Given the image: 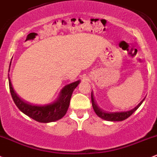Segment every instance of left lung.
<instances>
[{
    "instance_id": "left-lung-1",
    "label": "left lung",
    "mask_w": 157,
    "mask_h": 157,
    "mask_svg": "<svg viewBox=\"0 0 157 157\" xmlns=\"http://www.w3.org/2000/svg\"><path fill=\"white\" fill-rule=\"evenodd\" d=\"M91 98H92V104L93 109H94V112H95V113L97 114L98 116L101 118L102 119L109 121H121L127 119L128 117H130V115H131L132 113L140 106V105L142 104L143 101H144V100H143L142 101H141L138 106H136L134 109L130 110V111L121 112V113H118V112H117V113H107V112H105L104 110L101 109V108L98 107L97 104H96L95 102V100H94V95H93L92 92Z\"/></svg>"
}]
</instances>
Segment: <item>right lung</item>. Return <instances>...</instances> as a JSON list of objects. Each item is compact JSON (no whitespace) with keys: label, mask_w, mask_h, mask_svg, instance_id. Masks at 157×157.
Returning a JSON list of instances; mask_svg holds the SVG:
<instances>
[{"label":"right lung","mask_w":157,"mask_h":157,"mask_svg":"<svg viewBox=\"0 0 157 157\" xmlns=\"http://www.w3.org/2000/svg\"><path fill=\"white\" fill-rule=\"evenodd\" d=\"M79 82L80 80H77L65 86L60 92L59 97L57 101L53 104L45 105V106H35L25 102L17 95L12 86L11 80L9 77L10 93L17 107L27 116L42 123L55 121L64 116L69 106L70 100L73 91L78 86Z\"/></svg>","instance_id":"right-lung-1"}]
</instances>
